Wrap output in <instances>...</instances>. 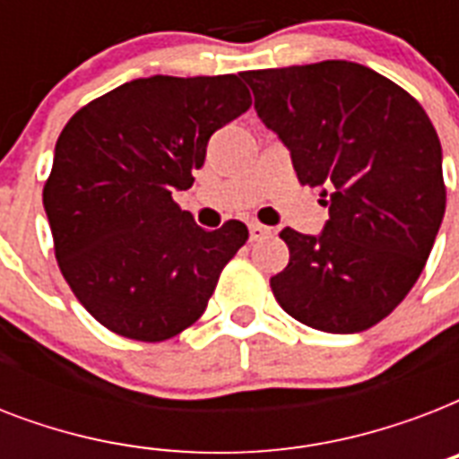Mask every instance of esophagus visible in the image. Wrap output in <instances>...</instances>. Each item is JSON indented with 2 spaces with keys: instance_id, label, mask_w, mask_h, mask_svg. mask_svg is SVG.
<instances>
[{
  "instance_id": "obj_1",
  "label": "esophagus",
  "mask_w": 459,
  "mask_h": 459,
  "mask_svg": "<svg viewBox=\"0 0 459 459\" xmlns=\"http://www.w3.org/2000/svg\"><path fill=\"white\" fill-rule=\"evenodd\" d=\"M272 236V229L269 226H264V223H257L252 221L250 223V240H264V238Z\"/></svg>"
}]
</instances>
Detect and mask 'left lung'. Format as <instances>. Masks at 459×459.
Masks as SVG:
<instances>
[{
  "label": "left lung",
  "mask_w": 459,
  "mask_h": 459,
  "mask_svg": "<svg viewBox=\"0 0 459 459\" xmlns=\"http://www.w3.org/2000/svg\"><path fill=\"white\" fill-rule=\"evenodd\" d=\"M302 186H321L319 236L281 230L279 305L326 333H359L405 300L446 214L441 140L412 95L355 61L240 74Z\"/></svg>",
  "instance_id": "left-lung-1"
}]
</instances>
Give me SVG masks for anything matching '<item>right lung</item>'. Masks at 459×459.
<instances>
[{"label": "right lung", "instance_id": "1", "mask_svg": "<svg viewBox=\"0 0 459 459\" xmlns=\"http://www.w3.org/2000/svg\"><path fill=\"white\" fill-rule=\"evenodd\" d=\"M250 104L238 75H152L90 102L61 131L42 204L61 273L102 326L159 342L207 309L247 226L200 229L171 195L193 186L212 133Z\"/></svg>", "mask_w": 459, "mask_h": 459}]
</instances>
